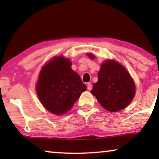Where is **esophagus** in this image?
Listing matches in <instances>:
<instances>
[{
  "label": "esophagus",
  "mask_w": 159,
  "mask_h": 159,
  "mask_svg": "<svg viewBox=\"0 0 159 159\" xmlns=\"http://www.w3.org/2000/svg\"><path fill=\"white\" fill-rule=\"evenodd\" d=\"M87 87H88V90H91V89H92V84H91V83H88V84H87Z\"/></svg>",
  "instance_id": "esophagus-1"
}]
</instances>
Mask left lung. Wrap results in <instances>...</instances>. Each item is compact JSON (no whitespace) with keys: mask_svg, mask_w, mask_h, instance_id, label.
I'll return each instance as SVG.
<instances>
[{"mask_svg":"<svg viewBox=\"0 0 159 159\" xmlns=\"http://www.w3.org/2000/svg\"><path fill=\"white\" fill-rule=\"evenodd\" d=\"M93 58L92 54H88ZM98 80L91 93L108 111H118L129 105L135 93L131 76L124 66L115 61H106L98 74Z\"/></svg>","mask_w":159,"mask_h":159,"instance_id":"left-lung-1","label":"left lung"}]
</instances>
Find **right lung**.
I'll list each match as a JSON object with an SVG mask.
<instances>
[{"mask_svg":"<svg viewBox=\"0 0 159 159\" xmlns=\"http://www.w3.org/2000/svg\"><path fill=\"white\" fill-rule=\"evenodd\" d=\"M71 66L70 60L59 56L41 69L37 93L43 106L53 114H66L86 90V85Z\"/></svg>","mask_w":159,"mask_h":159,"instance_id":"add662e5","label":"right lung"}]
</instances>
